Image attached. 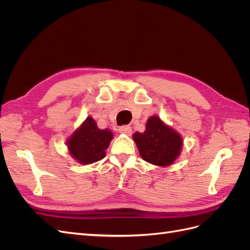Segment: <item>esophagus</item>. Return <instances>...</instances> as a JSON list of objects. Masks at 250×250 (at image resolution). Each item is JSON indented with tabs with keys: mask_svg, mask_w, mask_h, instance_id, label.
Instances as JSON below:
<instances>
[{
	"mask_svg": "<svg viewBox=\"0 0 250 250\" xmlns=\"http://www.w3.org/2000/svg\"><path fill=\"white\" fill-rule=\"evenodd\" d=\"M119 131L121 133H123V134L130 135L131 132H132V129H131V127L129 125H124V126L119 127Z\"/></svg>",
	"mask_w": 250,
	"mask_h": 250,
	"instance_id": "1",
	"label": "esophagus"
}]
</instances>
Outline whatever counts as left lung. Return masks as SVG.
Here are the masks:
<instances>
[{"label": "left lung", "instance_id": "left-lung-1", "mask_svg": "<svg viewBox=\"0 0 250 250\" xmlns=\"http://www.w3.org/2000/svg\"><path fill=\"white\" fill-rule=\"evenodd\" d=\"M132 138L143 160L161 167L172 165L183 146L180 135L156 116L148 119L145 131L135 132Z\"/></svg>", "mask_w": 250, "mask_h": 250}]
</instances>
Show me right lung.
<instances>
[{"instance_id": "add662e5", "label": "right lung", "mask_w": 250, "mask_h": 250, "mask_svg": "<svg viewBox=\"0 0 250 250\" xmlns=\"http://www.w3.org/2000/svg\"><path fill=\"white\" fill-rule=\"evenodd\" d=\"M107 129H99L93 118L88 117L67 141L71 155L80 164L88 165L101 161L112 140Z\"/></svg>"}]
</instances>
